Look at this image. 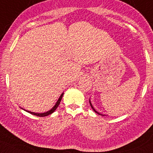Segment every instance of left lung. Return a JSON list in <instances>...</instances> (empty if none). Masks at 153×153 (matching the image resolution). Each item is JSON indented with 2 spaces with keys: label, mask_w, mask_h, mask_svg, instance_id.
I'll list each match as a JSON object with an SVG mask.
<instances>
[{
  "label": "left lung",
  "mask_w": 153,
  "mask_h": 153,
  "mask_svg": "<svg viewBox=\"0 0 153 153\" xmlns=\"http://www.w3.org/2000/svg\"><path fill=\"white\" fill-rule=\"evenodd\" d=\"M89 102H90V104H91V108H93V110H94V111L95 112V113H97V114H98V115H103V116H105V115H102V114H100V113H98V112H97V111H96V110H95V108H93V105H92V103H91V98H90V99H89Z\"/></svg>",
  "instance_id": "8db88e82"
}]
</instances>
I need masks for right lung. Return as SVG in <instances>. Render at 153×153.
<instances>
[{
  "label": "right lung",
  "mask_w": 153,
  "mask_h": 153,
  "mask_svg": "<svg viewBox=\"0 0 153 153\" xmlns=\"http://www.w3.org/2000/svg\"><path fill=\"white\" fill-rule=\"evenodd\" d=\"M63 94H64V93H62L61 95H60V97H59L58 98V100H57V102H56V103L55 104V105L52 108H51V110H48V111H47V112H45V113H34V112H31V111H27V110H24V109H23V108H21V109H23V110H25V111L26 112H27V113H30V114H32V115H36V116H38V117H45V116H47V115H51V114H52L53 112L55 111V110H56V108H58V105H59V104H60V101H61V100H62V95H63Z\"/></svg>",
  "instance_id": "add662e5"
}]
</instances>
